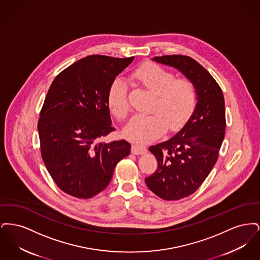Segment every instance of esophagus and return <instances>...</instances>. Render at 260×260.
<instances>
[{
	"label": "esophagus",
	"instance_id": "34e87169",
	"mask_svg": "<svg viewBox=\"0 0 260 260\" xmlns=\"http://www.w3.org/2000/svg\"><path fill=\"white\" fill-rule=\"evenodd\" d=\"M146 152H147V149L140 144L135 143L132 146V153L135 155H142V154H145Z\"/></svg>",
	"mask_w": 260,
	"mask_h": 260
}]
</instances>
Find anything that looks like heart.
Wrapping results in <instances>:
<instances>
[{"label": "heart", "mask_w": 260, "mask_h": 260, "mask_svg": "<svg viewBox=\"0 0 260 260\" xmlns=\"http://www.w3.org/2000/svg\"><path fill=\"white\" fill-rule=\"evenodd\" d=\"M132 78L155 93L150 106L151 114L135 115L124 127L125 135L137 143H148L164 133L178 129L196 108L198 93L188 79L155 63H144L132 73ZM108 105L114 116L123 120L129 110L127 87L122 79H115L108 90Z\"/></svg>", "instance_id": "b5f03b06"}]
</instances>
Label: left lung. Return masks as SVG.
<instances>
[{
	"label": "left lung",
	"instance_id": "8db88e82",
	"mask_svg": "<svg viewBox=\"0 0 260 260\" xmlns=\"http://www.w3.org/2000/svg\"><path fill=\"white\" fill-rule=\"evenodd\" d=\"M153 60L180 71L198 93L196 108L184 126L149 148L158 169L145 178L146 185L162 200L175 201L197 191L218 159L226 127L224 96L213 77L195 59L173 54Z\"/></svg>",
	"mask_w": 260,
	"mask_h": 260
}]
</instances>
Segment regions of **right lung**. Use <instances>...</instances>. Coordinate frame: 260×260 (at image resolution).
Returning <instances> with one entry per match:
<instances>
[{"label": "right lung", "mask_w": 260, "mask_h": 260, "mask_svg": "<svg viewBox=\"0 0 260 260\" xmlns=\"http://www.w3.org/2000/svg\"><path fill=\"white\" fill-rule=\"evenodd\" d=\"M134 58L89 55L64 69L50 85L38 121L41 154L56 185L70 196L98 195L131 153L124 139L101 140L115 129L109 87Z\"/></svg>", "instance_id": "right-lung-1"}]
</instances>
